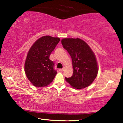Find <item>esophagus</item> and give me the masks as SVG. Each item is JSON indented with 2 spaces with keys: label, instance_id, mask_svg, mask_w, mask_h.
I'll return each mask as SVG.
<instances>
[{
  "label": "esophagus",
  "instance_id": "34e87169",
  "mask_svg": "<svg viewBox=\"0 0 123 123\" xmlns=\"http://www.w3.org/2000/svg\"><path fill=\"white\" fill-rule=\"evenodd\" d=\"M64 70V68H62V69H59V71L62 72V71H63Z\"/></svg>",
  "mask_w": 123,
  "mask_h": 123
}]
</instances>
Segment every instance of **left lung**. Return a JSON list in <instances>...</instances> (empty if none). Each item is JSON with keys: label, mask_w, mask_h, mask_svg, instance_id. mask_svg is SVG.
Returning <instances> with one entry per match:
<instances>
[{"label": "left lung", "mask_w": 123, "mask_h": 123, "mask_svg": "<svg viewBox=\"0 0 123 123\" xmlns=\"http://www.w3.org/2000/svg\"><path fill=\"white\" fill-rule=\"evenodd\" d=\"M61 43L72 59L73 73L66 81L76 89L89 86L97 76L98 69L95 55L89 45L80 38H64Z\"/></svg>", "instance_id": "left-lung-1"}]
</instances>
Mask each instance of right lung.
I'll list each match as a JSON object with an SVG mask.
<instances>
[{
	"mask_svg": "<svg viewBox=\"0 0 123 123\" xmlns=\"http://www.w3.org/2000/svg\"><path fill=\"white\" fill-rule=\"evenodd\" d=\"M60 40L58 37L43 36L35 42L29 50L25 62V72L35 86H47L56 75L54 62L49 57Z\"/></svg>",
	"mask_w": 123,
	"mask_h": 123,
	"instance_id": "obj_1",
	"label": "right lung"
}]
</instances>
